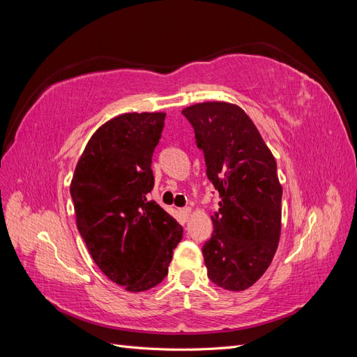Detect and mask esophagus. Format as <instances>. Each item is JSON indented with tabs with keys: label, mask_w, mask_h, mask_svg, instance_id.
<instances>
[{
	"label": "esophagus",
	"mask_w": 357,
	"mask_h": 357,
	"mask_svg": "<svg viewBox=\"0 0 357 357\" xmlns=\"http://www.w3.org/2000/svg\"><path fill=\"white\" fill-rule=\"evenodd\" d=\"M190 208L189 207H185V208H180V215H181V218L183 219H188L189 218V215H190Z\"/></svg>",
	"instance_id": "34e87169"
}]
</instances>
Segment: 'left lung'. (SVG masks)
<instances>
[{
	"label": "left lung",
	"mask_w": 357,
	"mask_h": 357,
	"mask_svg": "<svg viewBox=\"0 0 357 357\" xmlns=\"http://www.w3.org/2000/svg\"><path fill=\"white\" fill-rule=\"evenodd\" d=\"M181 113L220 195V208L211 215L214 231L202 247L208 278L226 290H245L268 269L282 232L277 162L238 105L201 102Z\"/></svg>",
	"instance_id": "1"
}]
</instances>
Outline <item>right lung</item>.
I'll use <instances>...</instances> for the list:
<instances>
[{"instance_id": "add662e5", "label": "right lung", "mask_w": 357, "mask_h": 357, "mask_svg": "<svg viewBox=\"0 0 357 357\" xmlns=\"http://www.w3.org/2000/svg\"><path fill=\"white\" fill-rule=\"evenodd\" d=\"M164 121L165 113H125L105 122L86 144L70 186L93 262L129 291L149 290L167 277L183 236L177 220L147 199Z\"/></svg>"}]
</instances>
